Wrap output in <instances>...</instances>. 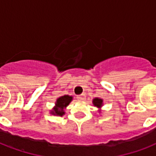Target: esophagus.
<instances>
[{"instance_id": "34e87169", "label": "esophagus", "mask_w": 156, "mask_h": 156, "mask_svg": "<svg viewBox=\"0 0 156 156\" xmlns=\"http://www.w3.org/2000/svg\"><path fill=\"white\" fill-rule=\"evenodd\" d=\"M77 99L78 100H80V101H83V100H84L86 99L85 94H81V95H77Z\"/></svg>"}]
</instances>
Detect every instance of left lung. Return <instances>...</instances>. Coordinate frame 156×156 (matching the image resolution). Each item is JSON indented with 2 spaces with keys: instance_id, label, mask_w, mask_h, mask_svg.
I'll use <instances>...</instances> for the list:
<instances>
[{
  "instance_id": "1",
  "label": "left lung",
  "mask_w": 156,
  "mask_h": 156,
  "mask_svg": "<svg viewBox=\"0 0 156 156\" xmlns=\"http://www.w3.org/2000/svg\"><path fill=\"white\" fill-rule=\"evenodd\" d=\"M92 104L94 106L99 108L98 111H99V112L100 113V112H101V108H102L103 105H104V100H103V99L99 97H95V99H93Z\"/></svg>"
}]
</instances>
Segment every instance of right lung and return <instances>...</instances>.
<instances>
[{
	"instance_id": "1",
	"label": "right lung",
	"mask_w": 156,
	"mask_h": 156,
	"mask_svg": "<svg viewBox=\"0 0 156 156\" xmlns=\"http://www.w3.org/2000/svg\"><path fill=\"white\" fill-rule=\"evenodd\" d=\"M73 100V96L69 95H65L57 98L55 102V106L52 108V110H50V114L53 116H61L66 113V108L69 104Z\"/></svg>"
}]
</instances>
